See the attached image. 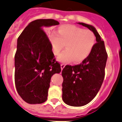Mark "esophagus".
Listing matches in <instances>:
<instances>
[{
    "mask_svg": "<svg viewBox=\"0 0 122 122\" xmlns=\"http://www.w3.org/2000/svg\"><path fill=\"white\" fill-rule=\"evenodd\" d=\"M60 66H61V69H63V68H64V67L65 66V63H62L61 65H60Z\"/></svg>",
    "mask_w": 122,
    "mask_h": 122,
    "instance_id": "obj_1",
    "label": "esophagus"
}]
</instances>
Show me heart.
<instances>
[{"label":"heart","mask_w":122,"mask_h":122,"mask_svg":"<svg viewBox=\"0 0 122 122\" xmlns=\"http://www.w3.org/2000/svg\"><path fill=\"white\" fill-rule=\"evenodd\" d=\"M49 36L56 56L60 54L65 46L66 50L58 57L62 62L71 60L76 63L83 62L92 53L96 43L93 32L70 24L62 25L57 33L50 32Z\"/></svg>","instance_id":"obj_1"}]
</instances>
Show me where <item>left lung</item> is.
Returning <instances> with one entry per match:
<instances>
[{"mask_svg": "<svg viewBox=\"0 0 122 122\" xmlns=\"http://www.w3.org/2000/svg\"><path fill=\"white\" fill-rule=\"evenodd\" d=\"M78 23L93 32L97 42L89 57L80 64L66 65L62 70V99L74 107L86 105L97 96L105 77L108 57L104 41L95 27Z\"/></svg>", "mask_w": 122, "mask_h": 122, "instance_id": "1", "label": "left lung"}]
</instances>
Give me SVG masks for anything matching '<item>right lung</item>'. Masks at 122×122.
<instances>
[{
    "instance_id": "right-lung-1",
    "label": "right lung",
    "mask_w": 122,
    "mask_h": 122,
    "mask_svg": "<svg viewBox=\"0 0 122 122\" xmlns=\"http://www.w3.org/2000/svg\"><path fill=\"white\" fill-rule=\"evenodd\" d=\"M58 24L59 22L53 19L36 20L28 24L18 38L15 84L21 98L28 104L46 102L52 75L61 71L44 30V27Z\"/></svg>"
}]
</instances>
